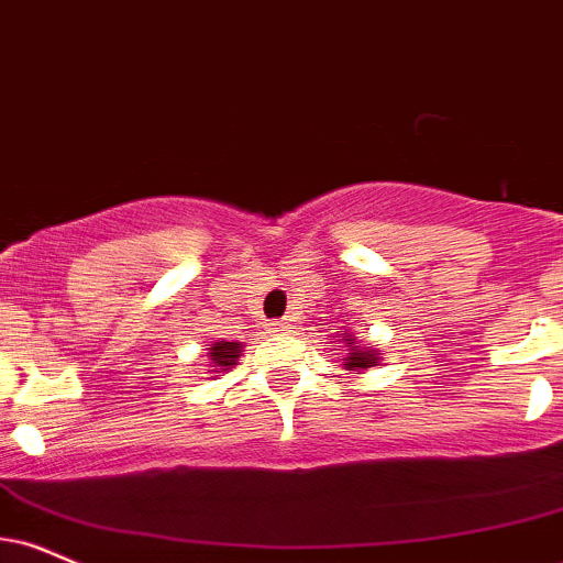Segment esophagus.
I'll list each match as a JSON object with an SVG mask.
<instances>
[{
    "instance_id": "34e87169",
    "label": "esophagus",
    "mask_w": 563,
    "mask_h": 563,
    "mask_svg": "<svg viewBox=\"0 0 563 563\" xmlns=\"http://www.w3.org/2000/svg\"><path fill=\"white\" fill-rule=\"evenodd\" d=\"M269 333H273V335H288L290 324L288 322H273V324H269Z\"/></svg>"
}]
</instances>
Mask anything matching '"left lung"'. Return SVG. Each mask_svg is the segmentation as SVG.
Here are the masks:
<instances>
[{"label": "left lung", "instance_id": "1", "mask_svg": "<svg viewBox=\"0 0 563 563\" xmlns=\"http://www.w3.org/2000/svg\"><path fill=\"white\" fill-rule=\"evenodd\" d=\"M330 338H333V343L335 341L343 343V346H338V349L346 351V356H343V369H346V375L358 377V375H364L367 369L377 367V362H380V351L372 349L369 343H358L356 335L351 333V330H341V333L330 335Z\"/></svg>", "mask_w": 563, "mask_h": 563}]
</instances>
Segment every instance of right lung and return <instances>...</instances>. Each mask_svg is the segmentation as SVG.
<instances>
[{
	"instance_id": "right-lung-1",
	"label": "right lung",
	"mask_w": 563,
	"mask_h": 563,
	"mask_svg": "<svg viewBox=\"0 0 563 563\" xmlns=\"http://www.w3.org/2000/svg\"><path fill=\"white\" fill-rule=\"evenodd\" d=\"M241 351H243V343L239 341H214L212 346L207 349V372L212 377H220L222 372L233 369L235 364H239L241 358Z\"/></svg>"
}]
</instances>
